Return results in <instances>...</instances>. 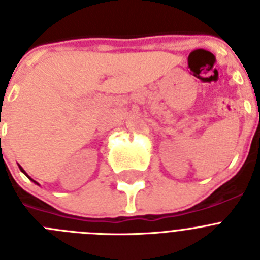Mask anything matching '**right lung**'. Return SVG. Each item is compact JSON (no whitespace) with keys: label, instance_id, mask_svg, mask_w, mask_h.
I'll list each match as a JSON object with an SVG mask.
<instances>
[{"label":"right lung","instance_id":"add662e5","mask_svg":"<svg viewBox=\"0 0 260 260\" xmlns=\"http://www.w3.org/2000/svg\"><path fill=\"white\" fill-rule=\"evenodd\" d=\"M19 169H20V171L23 172V173H24V174H26V176H27V173H26V172H24V169H23V168L20 167V165H19ZM27 177H28V176H27ZM28 178H29V177H28ZM29 180H32V178H29ZM32 181H34V180H32ZM34 182H35V183H38V182H36V181H34Z\"/></svg>","mask_w":260,"mask_h":260}]
</instances>
